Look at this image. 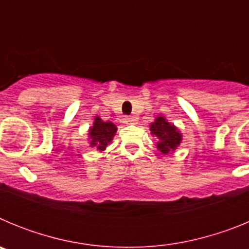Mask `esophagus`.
<instances>
[{
	"label": "esophagus",
	"instance_id": "1",
	"mask_svg": "<svg viewBox=\"0 0 249 249\" xmlns=\"http://www.w3.org/2000/svg\"><path fill=\"white\" fill-rule=\"evenodd\" d=\"M133 122H135V120H133V118H131V117H123V123H124V124H133Z\"/></svg>",
	"mask_w": 249,
	"mask_h": 249
}]
</instances>
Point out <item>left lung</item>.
Returning a JSON list of instances; mask_svg holds the SVG:
<instances>
[{
    "label": "left lung",
    "mask_w": 249,
    "mask_h": 249,
    "mask_svg": "<svg viewBox=\"0 0 249 249\" xmlns=\"http://www.w3.org/2000/svg\"><path fill=\"white\" fill-rule=\"evenodd\" d=\"M149 129L152 135L158 138L157 148L163 155H168L171 152L176 151L177 147L181 144L182 135L179 129L162 116L156 117L155 122L151 123Z\"/></svg>",
    "instance_id": "1"
}]
</instances>
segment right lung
<instances>
[{"label": "right lung", "instance_id": "right-lung-1", "mask_svg": "<svg viewBox=\"0 0 249 249\" xmlns=\"http://www.w3.org/2000/svg\"><path fill=\"white\" fill-rule=\"evenodd\" d=\"M117 132V127L112 122H103L98 116H96L93 126L89 131V140L91 147H96L97 151H105L106 147L111 143L114 135Z\"/></svg>", "mask_w": 249, "mask_h": 249}]
</instances>
